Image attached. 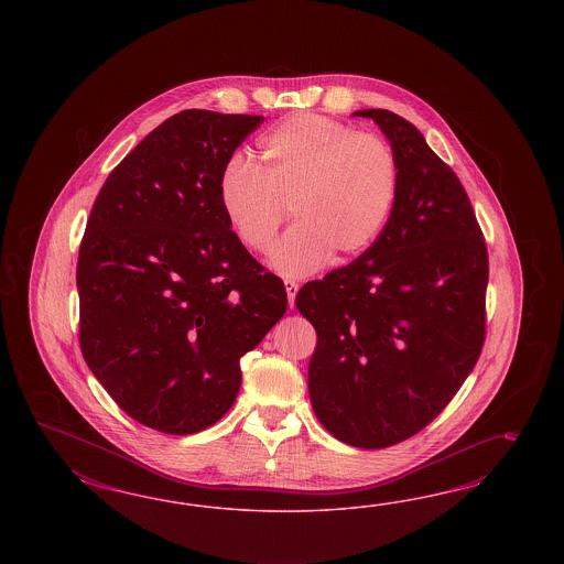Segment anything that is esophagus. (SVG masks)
<instances>
[{
    "instance_id": "esophagus-1",
    "label": "esophagus",
    "mask_w": 564,
    "mask_h": 564,
    "mask_svg": "<svg viewBox=\"0 0 564 564\" xmlns=\"http://www.w3.org/2000/svg\"><path fill=\"white\" fill-rule=\"evenodd\" d=\"M297 290H300V285H297L295 281L285 279V291H288V300H290L291 307H293V304H295V295H297Z\"/></svg>"
}]
</instances>
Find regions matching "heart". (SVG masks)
<instances>
[{"label": "heart", "instance_id": "1", "mask_svg": "<svg viewBox=\"0 0 564 564\" xmlns=\"http://www.w3.org/2000/svg\"><path fill=\"white\" fill-rule=\"evenodd\" d=\"M258 161L234 154L219 175V205L243 248L267 252L291 217L297 225L271 252L274 271L302 276L330 254L368 250L393 213L401 165L393 144L325 116L300 113L258 142Z\"/></svg>", "mask_w": 564, "mask_h": 564}]
</instances>
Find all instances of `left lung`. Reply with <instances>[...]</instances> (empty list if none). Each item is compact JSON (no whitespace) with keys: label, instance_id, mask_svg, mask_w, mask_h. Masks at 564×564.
Returning a JSON list of instances; mask_svg holds the SVG:
<instances>
[{"label":"left lung","instance_id":"left-lung-1","mask_svg":"<svg viewBox=\"0 0 564 564\" xmlns=\"http://www.w3.org/2000/svg\"><path fill=\"white\" fill-rule=\"evenodd\" d=\"M401 186L375 243L295 306L316 328L310 401L341 443L384 448L417 434L448 405L486 339L488 248L457 173L422 132L387 109Z\"/></svg>","mask_w":564,"mask_h":564}]
</instances>
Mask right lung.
<instances>
[{"label":"right lung","instance_id":"add662e5","mask_svg":"<svg viewBox=\"0 0 564 564\" xmlns=\"http://www.w3.org/2000/svg\"><path fill=\"white\" fill-rule=\"evenodd\" d=\"M264 121L186 109L105 180L80 241V349L142 426L186 436L219 422L239 359L288 310L276 274L223 215L219 175Z\"/></svg>","mask_w":564,"mask_h":564}]
</instances>
